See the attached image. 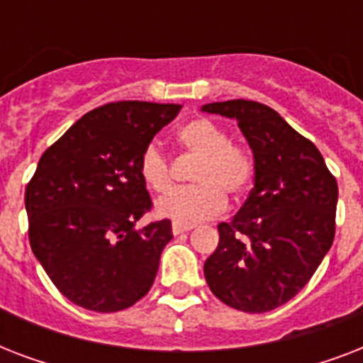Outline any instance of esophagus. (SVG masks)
I'll use <instances>...</instances> for the list:
<instances>
[{"label": "esophagus", "instance_id": "esophagus-1", "mask_svg": "<svg viewBox=\"0 0 363 363\" xmlns=\"http://www.w3.org/2000/svg\"><path fill=\"white\" fill-rule=\"evenodd\" d=\"M194 226H182V224H173L171 230H173V235H181V233H186L190 232Z\"/></svg>", "mask_w": 363, "mask_h": 363}]
</instances>
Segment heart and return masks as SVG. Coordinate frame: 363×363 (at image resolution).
<instances>
[{
    "instance_id": "obj_1",
    "label": "heart",
    "mask_w": 363,
    "mask_h": 363,
    "mask_svg": "<svg viewBox=\"0 0 363 363\" xmlns=\"http://www.w3.org/2000/svg\"><path fill=\"white\" fill-rule=\"evenodd\" d=\"M179 143L199 162L192 171L196 186L182 188L158 199L156 213L182 226H194L220 215L226 196H239L252 179V158L239 145L230 143L228 131L209 118H196L179 130ZM139 175L152 192L164 194L173 184L167 156L150 143L139 158Z\"/></svg>"
}]
</instances>
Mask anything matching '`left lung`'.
<instances>
[{"label": "left lung", "mask_w": 363, "mask_h": 363, "mask_svg": "<svg viewBox=\"0 0 363 363\" xmlns=\"http://www.w3.org/2000/svg\"><path fill=\"white\" fill-rule=\"evenodd\" d=\"M233 118L254 158V188L205 262L222 303L245 313L281 307L309 282L335 235L337 181L318 148L277 111L232 99L201 107Z\"/></svg>", "instance_id": "1"}]
</instances>
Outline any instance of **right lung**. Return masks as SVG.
<instances>
[{
  "label": "right lung",
  "instance_id": "right-lung-1",
  "mask_svg": "<svg viewBox=\"0 0 363 363\" xmlns=\"http://www.w3.org/2000/svg\"><path fill=\"white\" fill-rule=\"evenodd\" d=\"M181 107L148 101L98 107L37 164L24 196L31 250L54 286L82 309H128L152 286L173 233L167 218L135 230L152 207L139 158Z\"/></svg>",
  "mask_w": 363,
  "mask_h": 363
}]
</instances>
